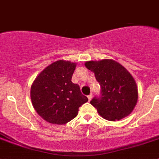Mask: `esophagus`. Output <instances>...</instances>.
I'll return each instance as SVG.
<instances>
[{"instance_id": "esophagus-1", "label": "esophagus", "mask_w": 159, "mask_h": 159, "mask_svg": "<svg viewBox=\"0 0 159 159\" xmlns=\"http://www.w3.org/2000/svg\"><path fill=\"white\" fill-rule=\"evenodd\" d=\"M88 98H89V101L90 102V101L91 100V98H92V94H89V95L88 96Z\"/></svg>"}]
</instances>
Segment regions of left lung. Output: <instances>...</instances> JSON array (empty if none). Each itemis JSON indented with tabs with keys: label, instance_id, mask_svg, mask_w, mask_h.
Returning <instances> with one entry per match:
<instances>
[{
	"label": "left lung",
	"instance_id": "1",
	"mask_svg": "<svg viewBox=\"0 0 159 159\" xmlns=\"http://www.w3.org/2000/svg\"><path fill=\"white\" fill-rule=\"evenodd\" d=\"M86 68L94 72L102 87L100 98L91 101L99 115L108 121H116L132 112L139 99L138 86L130 72L111 59L89 61Z\"/></svg>",
	"mask_w": 159,
	"mask_h": 159
}]
</instances>
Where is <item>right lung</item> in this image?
Returning a JSON list of instances; mask_svg holds the SVG:
<instances>
[{
    "mask_svg": "<svg viewBox=\"0 0 159 159\" xmlns=\"http://www.w3.org/2000/svg\"><path fill=\"white\" fill-rule=\"evenodd\" d=\"M76 63L58 60L46 67L30 88V99L37 113L47 122L65 125L75 118L78 108L89 101L79 86L71 82Z\"/></svg>",
    "mask_w": 159,
    "mask_h": 159,
    "instance_id": "1",
    "label": "right lung"
}]
</instances>
